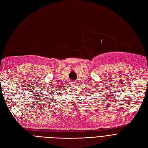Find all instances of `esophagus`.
I'll return each instance as SVG.
<instances>
[{"label":"esophagus","instance_id":"34e87169","mask_svg":"<svg viewBox=\"0 0 148 148\" xmlns=\"http://www.w3.org/2000/svg\"><path fill=\"white\" fill-rule=\"evenodd\" d=\"M76 83L75 81H71V85H76Z\"/></svg>","mask_w":148,"mask_h":148}]
</instances>
